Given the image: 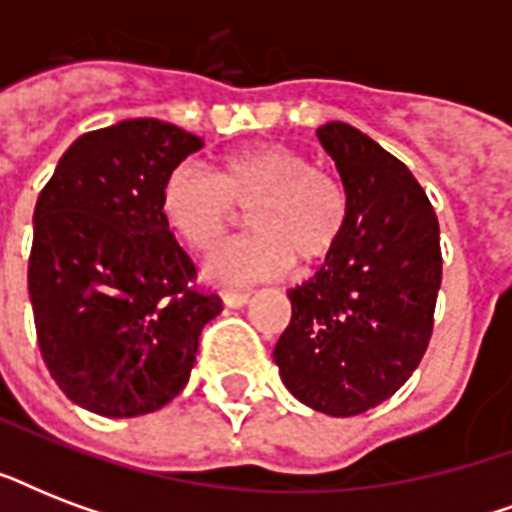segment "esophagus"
<instances>
[{"mask_svg": "<svg viewBox=\"0 0 512 512\" xmlns=\"http://www.w3.org/2000/svg\"><path fill=\"white\" fill-rule=\"evenodd\" d=\"M223 303L228 308H241L249 303V292H223Z\"/></svg>", "mask_w": 512, "mask_h": 512, "instance_id": "esophagus-1", "label": "esophagus"}]
</instances>
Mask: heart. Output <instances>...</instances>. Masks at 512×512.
I'll return each mask as SVG.
<instances>
[{
	"mask_svg": "<svg viewBox=\"0 0 512 512\" xmlns=\"http://www.w3.org/2000/svg\"><path fill=\"white\" fill-rule=\"evenodd\" d=\"M252 209L255 236L225 247L207 263V279L241 287L327 263L350 225L348 191L316 162L287 146H260L225 159L217 172L180 162L159 188V212L177 239L212 252Z\"/></svg>",
	"mask_w": 512,
	"mask_h": 512,
	"instance_id": "b5f03b06",
	"label": "heart"
}]
</instances>
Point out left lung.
<instances>
[{"label": "left lung", "instance_id": "obj_1", "mask_svg": "<svg viewBox=\"0 0 512 512\" xmlns=\"http://www.w3.org/2000/svg\"><path fill=\"white\" fill-rule=\"evenodd\" d=\"M350 199V225L321 271L289 289L273 361L297 401L332 417L382 404L425 356L441 289V231L404 162L345 122L319 127Z\"/></svg>", "mask_w": 512, "mask_h": 512}]
</instances>
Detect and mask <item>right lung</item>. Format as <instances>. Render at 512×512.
I'll return each instance as SVG.
<instances>
[{
    "label": "right lung",
    "mask_w": 512,
    "mask_h": 512,
    "mask_svg": "<svg viewBox=\"0 0 512 512\" xmlns=\"http://www.w3.org/2000/svg\"><path fill=\"white\" fill-rule=\"evenodd\" d=\"M204 140L159 119L87 132L52 172L34 209L28 295L52 380L100 417L162 409L191 377L199 335L223 311L193 289L159 212L172 167Z\"/></svg>",
    "instance_id": "add662e5"
}]
</instances>
